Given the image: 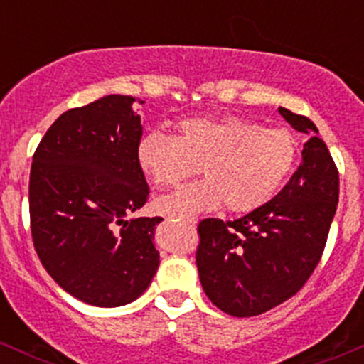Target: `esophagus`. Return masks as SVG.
<instances>
[{
  "instance_id": "obj_1",
  "label": "esophagus",
  "mask_w": 364,
  "mask_h": 364,
  "mask_svg": "<svg viewBox=\"0 0 364 364\" xmlns=\"http://www.w3.org/2000/svg\"><path fill=\"white\" fill-rule=\"evenodd\" d=\"M179 218L183 220V222H186V223H190V225H196V218H192V216H179Z\"/></svg>"
}]
</instances>
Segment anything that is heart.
Segmentation results:
<instances>
[{"mask_svg": "<svg viewBox=\"0 0 364 364\" xmlns=\"http://www.w3.org/2000/svg\"><path fill=\"white\" fill-rule=\"evenodd\" d=\"M296 153L291 132L237 116L186 119L178 124L176 137L149 132L137 144L139 165L156 188H174L200 165L204 179L159 200L161 211L178 215L222 204L232 213L260 208L287 178Z\"/></svg>", "mask_w": 364, "mask_h": 364, "instance_id": "heart-1", "label": "heart"}]
</instances>
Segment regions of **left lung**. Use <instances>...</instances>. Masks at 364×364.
<instances>
[{
  "label": "left lung",
  "instance_id": "obj_1",
  "mask_svg": "<svg viewBox=\"0 0 364 364\" xmlns=\"http://www.w3.org/2000/svg\"><path fill=\"white\" fill-rule=\"evenodd\" d=\"M278 112L308 135L291 181L269 203L234 222L199 223L200 284L211 303L234 317L264 314L306 284L338 204V171L314 121L285 107Z\"/></svg>",
  "mask_w": 364,
  "mask_h": 364
}]
</instances>
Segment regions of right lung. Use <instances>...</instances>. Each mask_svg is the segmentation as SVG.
Instances as JSON below:
<instances>
[{
	"mask_svg": "<svg viewBox=\"0 0 364 364\" xmlns=\"http://www.w3.org/2000/svg\"><path fill=\"white\" fill-rule=\"evenodd\" d=\"M135 98L107 95L63 112L33 155L29 216L35 250L70 296L123 306L151 284L164 218H128L149 186L137 160L142 137Z\"/></svg>",
	"mask_w": 364,
	"mask_h": 364,
	"instance_id": "right-lung-1",
	"label": "right lung"
}]
</instances>
